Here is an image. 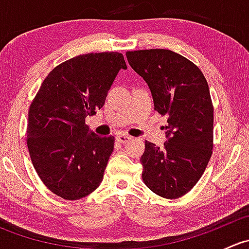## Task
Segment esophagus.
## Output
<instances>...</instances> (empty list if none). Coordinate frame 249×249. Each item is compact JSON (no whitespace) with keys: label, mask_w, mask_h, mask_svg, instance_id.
<instances>
[{"label":"esophagus","mask_w":249,"mask_h":249,"mask_svg":"<svg viewBox=\"0 0 249 249\" xmlns=\"http://www.w3.org/2000/svg\"><path fill=\"white\" fill-rule=\"evenodd\" d=\"M115 140H117L119 143H127L131 141V137L127 136V135H125V134H119L115 136Z\"/></svg>","instance_id":"1"}]
</instances>
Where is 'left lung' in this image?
I'll return each mask as SVG.
<instances>
[{
    "mask_svg": "<svg viewBox=\"0 0 249 249\" xmlns=\"http://www.w3.org/2000/svg\"><path fill=\"white\" fill-rule=\"evenodd\" d=\"M126 57L149 87L154 109L167 115L164 147L145 141L143 182L159 196L177 199L196 184L212 155L213 106L207 80L196 65L169 49L135 50Z\"/></svg>",
    "mask_w": 249,
    "mask_h": 249,
    "instance_id": "8db88e82",
    "label": "left lung"
}]
</instances>
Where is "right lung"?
I'll list each match as a JSON object with an SVG mask.
<instances>
[{"mask_svg": "<svg viewBox=\"0 0 249 249\" xmlns=\"http://www.w3.org/2000/svg\"><path fill=\"white\" fill-rule=\"evenodd\" d=\"M120 53L78 55L55 67L29 110L27 147L44 185L65 200L94 192L114 148V137L97 136L85 124L105 105L120 70Z\"/></svg>", "mask_w": 249, "mask_h": 249, "instance_id": "1", "label": "right lung"}]
</instances>
